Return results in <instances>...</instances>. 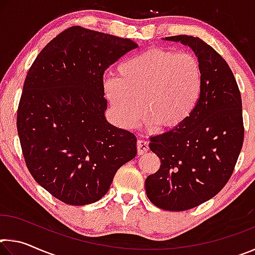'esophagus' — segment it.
<instances>
[{"mask_svg":"<svg viewBox=\"0 0 255 255\" xmlns=\"http://www.w3.org/2000/svg\"><path fill=\"white\" fill-rule=\"evenodd\" d=\"M149 146H148V141H146L145 139H138L137 140V150L138 154L143 155L146 152H148Z\"/></svg>","mask_w":255,"mask_h":255,"instance_id":"34e87169","label":"esophagus"}]
</instances>
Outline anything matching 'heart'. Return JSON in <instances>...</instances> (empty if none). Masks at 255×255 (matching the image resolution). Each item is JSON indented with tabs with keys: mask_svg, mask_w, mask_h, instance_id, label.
<instances>
[{
	"mask_svg": "<svg viewBox=\"0 0 255 255\" xmlns=\"http://www.w3.org/2000/svg\"><path fill=\"white\" fill-rule=\"evenodd\" d=\"M118 73L119 77L105 81V93L118 122L127 128L143 122L145 108L149 124L176 127L200 100L202 70L191 54L153 48L125 60Z\"/></svg>",
	"mask_w": 255,
	"mask_h": 255,
	"instance_id": "heart-1",
	"label": "heart"
}]
</instances>
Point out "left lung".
I'll return each mask as SVG.
<instances>
[{
	"mask_svg": "<svg viewBox=\"0 0 255 255\" xmlns=\"http://www.w3.org/2000/svg\"><path fill=\"white\" fill-rule=\"evenodd\" d=\"M164 40L192 49L202 70V92L185 122L149 138L161 166L145 180V189L158 208L183 211L211 199L230 180L244 139L242 99L232 70L213 47L187 34Z\"/></svg>",
	"mask_w": 255,
	"mask_h": 255,
	"instance_id": "8db88e82",
	"label": "left lung"
}]
</instances>
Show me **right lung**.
Instances as JSON below:
<instances>
[{
	"label": "right lung",
	"mask_w": 255,
	"mask_h": 255,
	"mask_svg": "<svg viewBox=\"0 0 255 255\" xmlns=\"http://www.w3.org/2000/svg\"><path fill=\"white\" fill-rule=\"evenodd\" d=\"M138 45L72 27L46 45L25 77L16 127L33 179L67 205L100 200L136 156L132 132L107 122L103 73Z\"/></svg>",
	"instance_id": "1"
}]
</instances>
